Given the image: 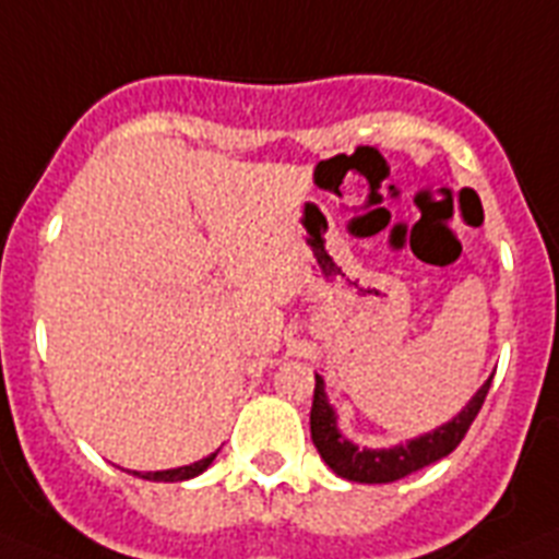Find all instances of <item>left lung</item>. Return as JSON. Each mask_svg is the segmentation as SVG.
<instances>
[{
  "label": "left lung",
  "instance_id": "1",
  "mask_svg": "<svg viewBox=\"0 0 559 559\" xmlns=\"http://www.w3.org/2000/svg\"><path fill=\"white\" fill-rule=\"evenodd\" d=\"M491 380L495 377H488L486 385L474 394V400L465 405L463 412L456 414L451 423H445V426L435 428L431 435L417 437V440L405 442V445H394V449L373 451L359 449V445L348 442L336 431L334 408L325 400V385L317 377L311 405V440L317 445V451H320L322 460L329 463L331 472L340 474V477L354 479V483H394V479L408 477V474L437 463L442 456H449L463 442V437L472 428L474 417H477L483 403H486Z\"/></svg>",
  "mask_w": 559,
  "mask_h": 559
}]
</instances>
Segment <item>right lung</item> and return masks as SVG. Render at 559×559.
I'll return each instance as SVG.
<instances>
[{
  "label": "right lung",
  "mask_w": 559,
  "mask_h": 559,
  "mask_svg": "<svg viewBox=\"0 0 559 559\" xmlns=\"http://www.w3.org/2000/svg\"><path fill=\"white\" fill-rule=\"evenodd\" d=\"M214 456H205V460H200V463H193V465H182V468H170V472H147V474H140V472H133L136 477L142 479H159V483H177V479H191L197 477V474H202L207 468V465L214 463Z\"/></svg>",
  "instance_id": "add662e5"
}]
</instances>
